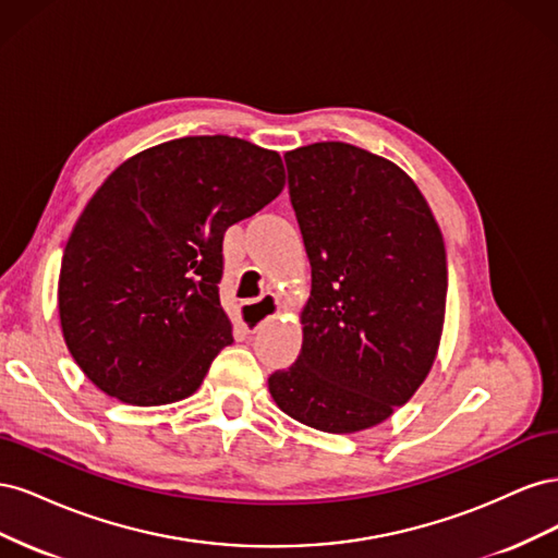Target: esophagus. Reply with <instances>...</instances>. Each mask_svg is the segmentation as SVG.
<instances>
[{
    "label": "esophagus",
    "mask_w": 558,
    "mask_h": 558,
    "mask_svg": "<svg viewBox=\"0 0 558 558\" xmlns=\"http://www.w3.org/2000/svg\"><path fill=\"white\" fill-rule=\"evenodd\" d=\"M281 310H283L281 302H279V298L275 293H265L256 302H246V305H242L246 332H256L265 324V320L279 316Z\"/></svg>",
    "instance_id": "esophagus-1"
}]
</instances>
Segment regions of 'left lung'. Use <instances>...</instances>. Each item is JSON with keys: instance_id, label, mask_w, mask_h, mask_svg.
I'll list each match as a JSON object with an SVG mask.
<instances>
[{"instance_id": "8db88e82", "label": "left lung", "mask_w": 558, "mask_h": 558, "mask_svg": "<svg viewBox=\"0 0 558 558\" xmlns=\"http://www.w3.org/2000/svg\"><path fill=\"white\" fill-rule=\"evenodd\" d=\"M312 265L298 361L269 375L279 410L324 433L373 428L424 384L440 347L447 253L398 165L344 142L283 156Z\"/></svg>"}]
</instances>
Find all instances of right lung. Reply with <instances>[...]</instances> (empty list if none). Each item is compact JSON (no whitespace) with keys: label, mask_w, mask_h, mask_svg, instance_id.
<instances>
[{"label":"right lung","mask_w":558,"mask_h":558,"mask_svg":"<svg viewBox=\"0 0 558 558\" xmlns=\"http://www.w3.org/2000/svg\"><path fill=\"white\" fill-rule=\"evenodd\" d=\"M286 183L277 150L214 134L146 148L107 177L64 246L66 349L99 391L137 408L193 396L232 326L223 234Z\"/></svg>","instance_id":"add662e5"}]
</instances>
